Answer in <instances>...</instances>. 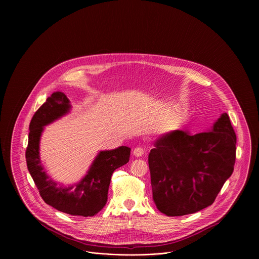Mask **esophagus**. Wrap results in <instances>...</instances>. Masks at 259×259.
Wrapping results in <instances>:
<instances>
[{"label": "esophagus", "instance_id": "obj_1", "mask_svg": "<svg viewBox=\"0 0 259 259\" xmlns=\"http://www.w3.org/2000/svg\"><path fill=\"white\" fill-rule=\"evenodd\" d=\"M133 153H134V155H135V156H137V157H141L142 155H144L145 150H144V148H136L134 149Z\"/></svg>", "mask_w": 259, "mask_h": 259}]
</instances>
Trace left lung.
Returning a JSON list of instances; mask_svg holds the SVG:
<instances>
[{
  "instance_id": "obj_1",
  "label": "left lung",
  "mask_w": 259,
  "mask_h": 259,
  "mask_svg": "<svg viewBox=\"0 0 259 259\" xmlns=\"http://www.w3.org/2000/svg\"><path fill=\"white\" fill-rule=\"evenodd\" d=\"M236 136L226 112L209 131H172L158 137L148 154L152 199L167 217L211 205L233 172Z\"/></svg>"
}]
</instances>
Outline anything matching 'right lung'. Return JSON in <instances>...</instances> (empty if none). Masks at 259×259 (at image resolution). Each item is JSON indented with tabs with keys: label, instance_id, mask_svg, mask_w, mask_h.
Instances as JSON below:
<instances>
[{
	"label": "right lung",
	"instance_id": "right-lung-1",
	"mask_svg": "<svg viewBox=\"0 0 259 259\" xmlns=\"http://www.w3.org/2000/svg\"><path fill=\"white\" fill-rule=\"evenodd\" d=\"M71 109V102L66 95L56 92L35 112L29 127L27 165L47 204L71 215L94 217L106 205L111 175L128 162L131 148L119 147L101 150L78 183L68 186L59 185L45 171L39 157V141L45 126L68 114Z\"/></svg>",
	"mask_w": 259,
	"mask_h": 259
}]
</instances>
